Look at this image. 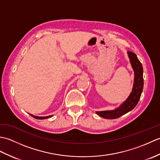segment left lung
Listing matches in <instances>:
<instances>
[{"label":"left lung","mask_w":160,"mask_h":160,"mask_svg":"<svg viewBox=\"0 0 160 160\" xmlns=\"http://www.w3.org/2000/svg\"><path fill=\"white\" fill-rule=\"evenodd\" d=\"M128 54L135 71L134 84L132 92L127 100L115 110L96 112V113L102 118L106 119H116L120 118L122 115L133 109L140 100L144 86L143 67L140 61L138 60L136 54L132 52H128Z\"/></svg>","instance_id":"obj_1"}]
</instances>
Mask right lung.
Wrapping results in <instances>:
<instances>
[{
  "instance_id": "right-lung-1",
  "label": "right lung",
  "mask_w": 160,
  "mask_h": 160,
  "mask_svg": "<svg viewBox=\"0 0 160 160\" xmlns=\"http://www.w3.org/2000/svg\"><path fill=\"white\" fill-rule=\"evenodd\" d=\"M32 115V117H33L36 119H38V120H43V119H47V118H51L52 116V115H49V116H45V117H38V116H36V115H33L32 114H30Z\"/></svg>"
}]
</instances>
